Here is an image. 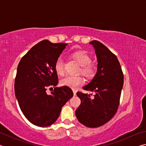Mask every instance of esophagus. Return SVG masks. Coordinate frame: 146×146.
I'll return each mask as SVG.
<instances>
[{"mask_svg": "<svg viewBox=\"0 0 146 146\" xmlns=\"http://www.w3.org/2000/svg\"><path fill=\"white\" fill-rule=\"evenodd\" d=\"M73 92L74 96H75L76 95V91L75 90H73Z\"/></svg>", "mask_w": 146, "mask_h": 146, "instance_id": "esophagus-1", "label": "esophagus"}]
</instances>
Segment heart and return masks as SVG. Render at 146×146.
I'll return each mask as SVG.
<instances>
[{"label":"heart","instance_id":"heart-1","mask_svg":"<svg viewBox=\"0 0 146 146\" xmlns=\"http://www.w3.org/2000/svg\"><path fill=\"white\" fill-rule=\"evenodd\" d=\"M71 57L81 66L79 72L87 78L91 79L96 75L97 67L91 63V56L86 51L79 50L71 54ZM55 71L58 75H62L64 73V63L63 59L58 57L54 66ZM84 80L82 76H66L60 80V84L64 86L75 89L84 84Z\"/></svg>","mask_w":146,"mask_h":146}]
</instances>
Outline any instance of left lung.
I'll list each match as a JSON object with an SVG mask.
<instances>
[{"label":"left lung","instance_id":"8db88e82","mask_svg":"<svg viewBox=\"0 0 146 146\" xmlns=\"http://www.w3.org/2000/svg\"><path fill=\"white\" fill-rule=\"evenodd\" d=\"M97 57V72L88 85L86 91L95 93L91 95L80 91L76 93L81 100L75 111L78 120L88 127H98L114 117L120 103L123 84V75L120 64L115 54L97 40L90 42Z\"/></svg>","mask_w":146,"mask_h":146}]
</instances>
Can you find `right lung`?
Here are the masks:
<instances>
[{"instance_id":"1","label":"right lung","mask_w":146,"mask_h":146,"mask_svg":"<svg viewBox=\"0 0 146 146\" xmlns=\"http://www.w3.org/2000/svg\"><path fill=\"white\" fill-rule=\"evenodd\" d=\"M67 44L40 42L23 56L17 67L15 93L26 118L39 127L49 126L57 120L62 108L73 96L67 86L56 87L48 95L46 90L58 84L54 66Z\"/></svg>"}]
</instances>
